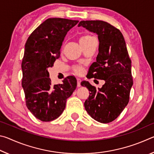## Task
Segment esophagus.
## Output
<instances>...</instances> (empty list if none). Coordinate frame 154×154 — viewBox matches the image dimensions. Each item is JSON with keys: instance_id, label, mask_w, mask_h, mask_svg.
I'll use <instances>...</instances> for the list:
<instances>
[{"instance_id": "1", "label": "esophagus", "mask_w": 154, "mask_h": 154, "mask_svg": "<svg viewBox=\"0 0 154 154\" xmlns=\"http://www.w3.org/2000/svg\"><path fill=\"white\" fill-rule=\"evenodd\" d=\"M77 87H80L81 86V82H82V79H79V78H77Z\"/></svg>"}]
</instances>
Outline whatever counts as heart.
Returning a JSON list of instances; mask_svg holds the SVG:
<instances>
[{"label": "heart", "instance_id": "obj_1", "mask_svg": "<svg viewBox=\"0 0 154 154\" xmlns=\"http://www.w3.org/2000/svg\"><path fill=\"white\" fill-rule=\"evenodd\" d=\"M92 36H91L90 35H83L82 37L80 38V43H85V42H87V41H90V39H92ZM75 71L77 72H80L82 71V69H81L80 67H76L75 68Z\"/></svg>", "mask_w": 154, "mask_h": 154}]
</instances>
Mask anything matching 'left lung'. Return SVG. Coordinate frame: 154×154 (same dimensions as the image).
Wrapping results in <instances>:
<instances>
[{
  "label": "left lung",
  "mask_w": 154,
  "mask_h": 154,
  "mask_svg": "<svg viewBox=\"0 0 154 154\" xmlns=\"http://www.w3.org/2000/svg\"><path fill=\"white\" fill-rule=\"evenodd\" d=\"M78 26L98 35V54L88 75L105 82L98 89L86 81L81 83L90 92L84 103L85 109L96 121L109 123L118 118L128 105L133 84L126 42L119 30L104 21H81Z\"/></svg>",
  "instance_id": "1"
}]
</instances>
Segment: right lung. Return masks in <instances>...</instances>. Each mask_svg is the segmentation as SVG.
<instances>
[{
	"label": "right lung",
	"mask_w": 154,
	"mask_h": 154,
	"mask_svg": "<svg viewBox=\"0 0 154 154\" xmlns=\"http://www.w3.org/2000/svg\"><path fill=\"white\" fill-rule=\"evenodd\" d=\"M78 20L49 18L31 33L25 44L22 62V85L26 104L34 116L42 122H50L60 116L66 99L77 87V80L69 76L62 84L52 85L49 67L60 55L64 37Z\"/></svg>",
	"instance_id": "add662e5"
}]
</instances>
